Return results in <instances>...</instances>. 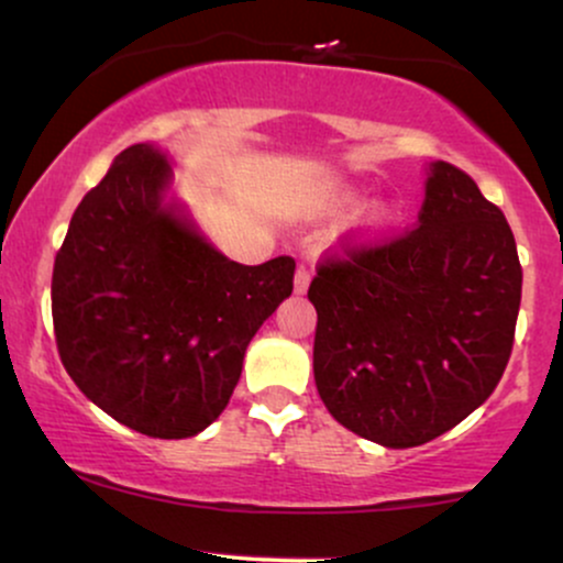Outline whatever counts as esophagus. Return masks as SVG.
Wrapping results in <instances>:
<instances>
[{"instance_id": "34e87169", "label": "esophagus", "mask_w": 563, "mask_h": 563, "mask_svg": "<svg viewBox=\"0 0 563 563\" xmlns=\"http://www.w3.org/2000/svg\"><path fill=\"white\" fill-rule=\"evenodd\" d=\"M310 269L305 267V264H301L299 269H296V280H294V286H296V294H305L307 288H310Z\"/></svg>"}]
</instances>
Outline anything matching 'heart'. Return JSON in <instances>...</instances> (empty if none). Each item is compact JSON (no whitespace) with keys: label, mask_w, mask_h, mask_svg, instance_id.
Here are the masks:
<instances>
[{"label":"heart","mask_w":563,"mask_h":563,"mask_svg":"<svg viewBox=\"0 0 563 563\" xmlns=\"http://www.w3.org/2000/svg\"><path fill=\"white\" fill-rule=\"evenodd\" d=\"M344 200H355V197H352V195H344ZM387 224H390V213L379 211V213H374V216H372V219H368L366 230L374 234V232H382V230H385V227H387Z\"/></svg>","instance_id":"obj_1"}]
</instances>
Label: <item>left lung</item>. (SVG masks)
I'll list each match as a JSON object with an SVG mask.
<instances>
[{"mask_svg": "<svg viewBox=\"0 0 563 563\" xmlns=\"http://www.w3.org/2000/svg\"><path fill=\"white\" fill-rule=\"evenodd\" d=\"M312 368L339 424L422 446L473 413L510 361L521 262L508 219L452 163H432L417 227L344 234L310 283Z\"/></svg>", "mask_w": 563, "mask_h": 563, "instance_id": "8db88e82", "label": "left lung"}]
</instances>
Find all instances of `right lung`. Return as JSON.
Wrapping results in <instances>:
<instances>
[{
	"mask_svg": "<svg viewBox=\"0 0 563 563\" xmlns=\"http://www.w3.org/2000/svg\"><path fill=\"white\" fill-rule=\"evenodd\" d=\"M168 181V159L135 144L82 197L55 253L53 329L98 409L150 438H189L227 409L296 262L221 256L163 206Z\"/></svg>",
	"mask_w": 563,
	"mask_h": 563,
	"instance_id": "add662e5",
	"label": "right lung"
}]
</instances>
